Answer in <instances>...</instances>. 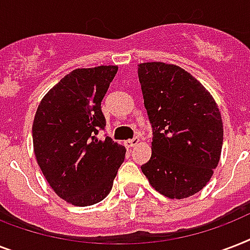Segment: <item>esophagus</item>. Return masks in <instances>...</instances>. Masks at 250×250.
<instances>
[{
  "label": "esophagus",
  "mask_w": 250,
  "mask_h": 250,
  "mask_svg": "<svg viewBox=\"0 0 250 250\" xmlns=\"http://www.w3.org/2000/svg\"><path fill=\"white\" fill-rule=\"evenodd\" d=\"M139 141H140L139 137H133V139H131V140L125 141V145L127 146V148H132V146H136V145L139 144Z\"/></svg>",
  "instance_id": "obj_1"
}]
</instances>
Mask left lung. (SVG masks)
Returning <instances> with one entry per match:
<instances>
[{"instance_id":"1","label":"left lung","mask_w":250,"mask_h":250,"mask_svg":"<svg viewBox=\"0 0 250 250\" xmlns=\"http://www.w3.org/2000/svg\"><path fill=\"white\" fill-rule=\"evenodd\" d=\"M152 123V157L141 171L168 198H187L208 184L218 166L223 122L213 96L189 72L164 62L137 68Z\"/></svg>"}]
</instances>
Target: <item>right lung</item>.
Segmentation results:
<instances>
[{"instance_id": "obj_1", "label": "right lung", "mask_w": 250, "mask_h": 250, "mask_svg": "<svg viewBox=\"0 0 250 250\" xmlns=\"http://www.w3.org/2000/svg\"><path fill=\"white\" fill-rule=\"evenodd\" d=\"M117 66L76 68L41 100L32 125L33 152L52 189L75 206L102 201L113 188L125 148L97 133L106 121L101 101Z\"/></svg>"}]
</instances>
